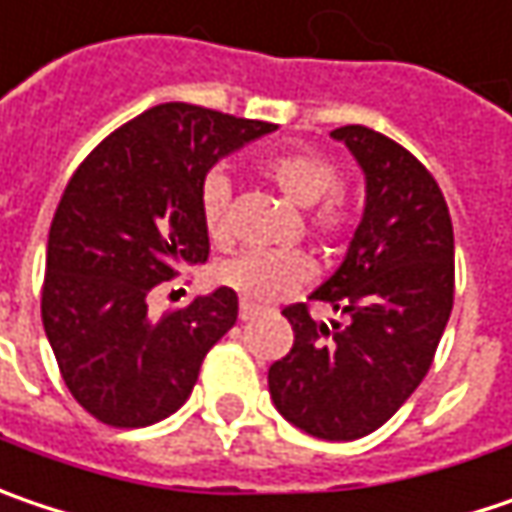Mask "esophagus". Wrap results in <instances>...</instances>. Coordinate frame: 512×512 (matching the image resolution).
<instances>
[{
    "label": "esophagus",
    "mask_w": 512,
    "mask_h": 512,
    "mask_svg": "<svg viewBox=\"0 0 512 512\" xmlns=\"http://www.w3.org/2000/svg\"><path fill=\"white\" fill-rule=\"evenodd\" d=\"M260 313V307L249 304V301H240V321H252Z\"/></svg>",
    "instance_id": "obj_1"
}]
</instances>
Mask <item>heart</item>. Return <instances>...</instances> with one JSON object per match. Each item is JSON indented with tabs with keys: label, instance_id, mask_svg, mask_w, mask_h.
<instances>
[{
	"label": "heart",
	"instance_id": "1",
	"mask_svg": "<svg viewBox=\"0 0 512 512\" xmlns=\"http://www.w3.org/2000/svg\"><path fill=\"white\" fill-rule=\"evenodd\" d=\"M260 173L281 194L310 208L307 220L321 237H342L353 226L356 205L345 188H339V167L318 150H281L260 162ZM228 199L231 185L223 173H211L199 191V211L205 234L214 243L228 237ZM316 266L304 252H243L220 263L217 278L249 304H272L313 281Z\"/></svg>",
	"mask_w": 512,
	"mask_h": 512
}]
</instances>
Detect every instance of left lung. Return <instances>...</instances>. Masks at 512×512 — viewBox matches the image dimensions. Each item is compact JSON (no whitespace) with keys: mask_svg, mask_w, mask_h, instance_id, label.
<instances>
[{"mask_svg":"<svg viewBox=\"0 0 512 512\" xmlns=\"http://www.w3.org/2000/svg\"><path fill=\"white\" fill-rule=\"evenodd\" d=\"M330 136L365 170V214L310 301L345 321L289 304L295 342L269 368V394L307 435L356 440L391 420L432 368L455 301V234L435 176L403 144L362 124Z\"/></svg>","mask_w":512,"mask_h":512,"instance_id":"1","label":"left lung"}]
</instances>
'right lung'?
<instances>
[{"label": "right lung", "mask_w": 512, "mask_h": 512, "mask_svg": "<svg viewBox=\"0 0 512 512\" xmlns=\"http://www.w3.org/2000/svg\"><path fill=\"white\" fill-rule=\"evenodd\" d=\"M278 130L194 104H159L118 127L80 162L48 231L43 327L80 406L115 429L170 417L202 359L237 321L220 286L150 316L147 298L208 260L199 191L217 159Z\"/></svg>", "instance_id": "1"}]
</instances>
